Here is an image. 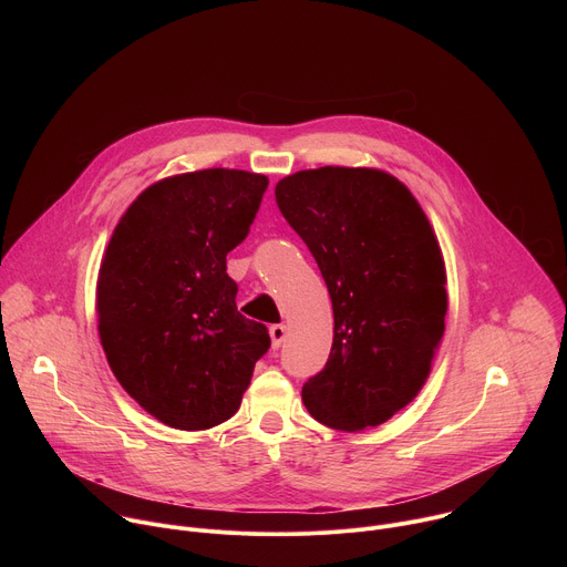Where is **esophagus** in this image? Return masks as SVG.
I'll list each match as a JSON object with an SVG mask.
<instances>
[{
  "label": "esophagus",
  "instance_id": "esophagus-1",
  "mask_svg": "<svg viewBox=\"0 0 567 567\" xmlns=\"http://www.w3.org/2000/svg\"><path fill=\"white\" fill-rule=\"evenodd\" d=\"M269 337H271V346L274 348H280L285 337H287V328L285 326H271L269 328Z\"/></svg>",
  "mask_w": 567,
  "mask_h": 567
}]
</instances>
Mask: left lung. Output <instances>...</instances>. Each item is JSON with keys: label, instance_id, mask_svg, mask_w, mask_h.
<instances>
[{"label": "left lung", "instance_id": "obj_1", "mask_svg": "<svg viewBox=\"0 0 567 567\" xmlns=\"http://www.w3.org/2000/svg\"><path fill=\"white\" fill-rule=\"evenodd\" d=\"M334 309L330 359L302 385L309 415L337 431L388 422L424 388L444 337L446 267L413 193L377 168L326 166L276 184Z\"/></svg>", "mask_w": 567, "mask_h": 567}]
</instances>
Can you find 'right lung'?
Listing matches in <instances>:
<instances>
[{"label": "right lung", "instance_id": "add662e5", "mask_svg": "<svg viewBox=\"0 0 567 567\" xmlns=\"http://www.w3.org/2000/svg\"><path fill=\"white\" fill-rule=\"evenodd\" d=\"M269 179L208 168L147 186L99 269V334L125 392L154 420L204 431L230 420L271 339L237 311L226 274Z\"/></svg>", "mask_w": 567, "mask_h": 567}]
</instances>
